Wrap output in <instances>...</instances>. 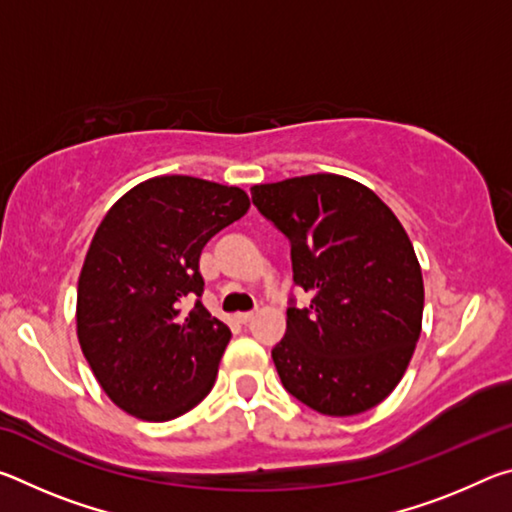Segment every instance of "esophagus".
Listing matches in <instances>:
<instances>
[{
    "instance_id": "obj_1",
    "label": "esophagus",
    "mask_w": 512,
    "mask_h": 512,
    "mask_svg": "<svg viewBox=\"0 0 512 512\" xmlns=\"http://www.w3.org/2000/svg\"><path fill=\"white\" fill-rule=\"evenodd\" d=\"M253 318H255L253 311H248V314H237V320H239L241 325H248V323H253Z\"/></svg>"
}]
</instances>
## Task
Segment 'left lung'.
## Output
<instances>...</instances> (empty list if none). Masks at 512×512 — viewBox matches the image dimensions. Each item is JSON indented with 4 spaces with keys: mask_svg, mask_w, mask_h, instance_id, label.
<instances>
[{
    "mask_svg": "<svg viewBox=\"0 0 512 512\" xmlns=\"http://www.w3.org/2000/svg\"><path fill=\"white\" fill-rule=\"evenodd\" d=\"M253 205L291 244L287 334L271 350L282 386L323 415H357L400 384L422 329L424 284L402 223L334 173L255 185Z\"/></svg>",
    "mask_w": 512,
    "mask_h": 512,
    "instance_id": "left-lung-1",
    "label": "left lung"
}]
</instances>
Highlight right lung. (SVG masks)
<instances>
[{"mask_svg":"<svg viewBox=\"0 0 512 512\" xmlns=\"http://www.w3.org/2000/svg\"><path fill=\"white\" fill-rule=\"evenodd\" d=\"M248 207L239 187L160 176L103 216L81 268L76 334L119 409L164 422L212 391L232 334L203 307L198 257Z\"/></svg>","mask_w":512,"mask_h":512,"instance_id":"1","label":"right lung"}]
</instances>
